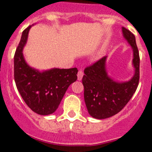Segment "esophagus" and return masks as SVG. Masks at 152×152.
Segmentation results:
<instances>
[{
	"label": "esophagus",
	"mask_w": 152,
	"mask_h": 152,
	"mask_svg": "<svg viewBox=\"0 0 152 152\" xmlns=\"http://www.w3.org/2000/svg\"><path fill=\"white\" fill-rule=\"evenodd\" d=\"M77 75V80H78V81H81V79H82V77H83V75H84L83 71H81V70L78 71Z\"/></svg>",
	"instance_id": "esophagus-1"
}]
</instances>
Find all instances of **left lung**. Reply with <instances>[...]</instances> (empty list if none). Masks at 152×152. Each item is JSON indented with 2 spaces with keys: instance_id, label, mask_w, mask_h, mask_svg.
Wrapping results in <instances>:
<instances>
[{
  "instance_id": "left-lung-1",
  "label": "left lung",
  "mask_w": 152,
  "mask_h": 152,
  "mask_svg": "<svg viewBox=\"0 0 152 152\" xmlns=\"http://www.w3.org/2000/svg\"><path fill=\"white\" fill-rule=\"evenodd\" d=\"M122 32L133 49L134 75L132 78L124 82L115 81L111 78L106 68L107 56H103L84 71L82 84L85 105L88 113L96 119H106L118 113L130 101L138 86L140 56L135 36L124 27Z\"/></svg>"
}]
</instances>
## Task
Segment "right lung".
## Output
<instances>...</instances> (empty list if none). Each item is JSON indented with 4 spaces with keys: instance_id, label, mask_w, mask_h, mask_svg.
Masks as SVG:
<instances>
[{
    "instance_id": "1",
    "label": "right lung",
    "mask_w": 152,
    "mask_h": 152,
    "mask_svg": "<svg viewBox=\"0 0 152 152\" xmlns=\"http://www.w3.org/2000/svg\"><path fill=\"white\" fill-rule=\"evenodd\" d=\"M29 26L22 32V38L14 57V77L16 87L26 105L39 115L54 113L71 83L77 80L76 67L53 68L39 71L28 66L23 56Z\"/></svg>"
}]
</instances>
